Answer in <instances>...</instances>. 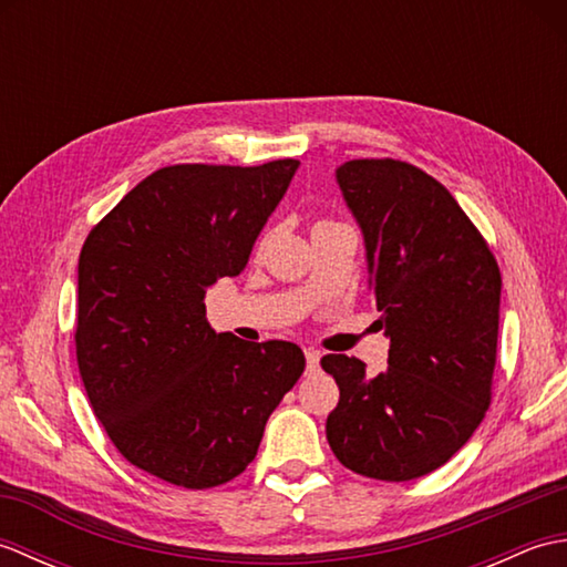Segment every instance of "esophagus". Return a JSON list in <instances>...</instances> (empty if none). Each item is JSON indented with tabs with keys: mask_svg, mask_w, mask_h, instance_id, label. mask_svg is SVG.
Returning <instances> with one entry per match:
<instances>
[{
	"mask_svg": "<svg viewBox=\"0 0 567 567\" xmlns=\"http://www.w3.org/2000/svg\"><path fill=\"white\" fill-rule=\"evenodd\" d=\"M305 355H307V370H309V372H315V370H319V360H321L319 351H315V348H307V351H305Z\"/></svg>",
	"mask_w": 567,
	"mask_h": 567,
	"instance_id": "obj_1",
	"label": "esophagus"
}]
</instances>
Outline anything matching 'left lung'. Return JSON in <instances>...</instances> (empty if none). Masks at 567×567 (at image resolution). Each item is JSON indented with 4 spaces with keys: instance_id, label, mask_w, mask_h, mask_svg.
Masks as SVG:
<instances>
[{
    "instance_id": "left-lung-1",
    "label": "left lung",
    "mask_w": 567,
    "mask_h": 567,
    "mask_svg": "<svg viewBox=\"0 0 567 567\" xmlns=\"http://www.w3.org/2000/svg\"><path fill=\"white\" fill-rule=\"evenodd\" d=\"M336 183L363 234L390 355L372 378L358 358H321L341 392L327 439L353 473L404 483L449 463L487 412L502 277L461 204L419 167L348 161Z\"/></svg>"
}]
</instances>
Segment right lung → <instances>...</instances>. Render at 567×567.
<instances>
[{
  "label": "right lung",
  "mask_w": 567,
  "mask_h": 567,
  "mask_svg": "<svg viewBox=\"0 0 567 567\" xmlns=\"http://www.w3.org/2000/svg\"><path fill=\"white\" fill-rule=\"evenodd\" d=\"M299 161L171 165L128 192L78 262V365L94 414L131 465L165 483L224 485L256 457L305 372L290 341L216 333L204 297L236 277Z\"/></svg>",
  "instance_id": "right-lung-1"
}]
</instances>
